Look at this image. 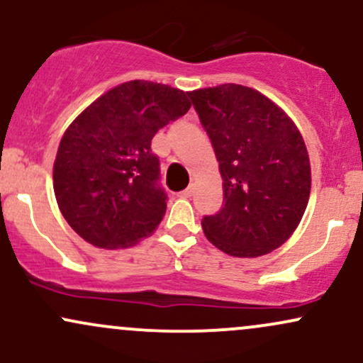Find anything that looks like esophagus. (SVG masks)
<instances>
[{
    "mask_svg": "<svg viewBox=\"0 0 363 363\" xmlns=\"http://www.w3.org/2000/svg\"><path fill=\"white\" fill-rule=\"evenodd\" d=\"M193 193H194V184H189L184 191H181V193H179V196H181V198H191Z\"/></svg>",
    "mask_w": 363,
    "mask_h": 363,
    "instance_id": "esophagus-1",
    "label": "esophagus"
}]
</instances>
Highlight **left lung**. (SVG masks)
Instances as JSON below:
<instances>
[{"instance_id":"obj_1","label":"left lung","mask_w":363,"mask_h":363,"mask_svg":"<svg viewBox=\"0 0 363 363\" xmlns=\"http://www.w3.org/2000/svg\"><path fill=\"white\" fill-rule=\"evenodd\" d=\"M187 95L223 179L222 210L201 220L206 239L235 257L272 252L294 234L309 203L311 164L301 131L249 86L225 83Z\"/></svg>"}]
</instances>
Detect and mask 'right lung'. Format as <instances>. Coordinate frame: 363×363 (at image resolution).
I'll use <instances>...</instances> for the list:
<instances>
[{
	"label": "right lung",
	"mask_w": 363,
	"mask_h": 363,
	"mask_svg": "<svg viewBox=\"0 0 363 363\" xmlns=\"http://www.w3.org/2000/svg\"><path fill=\"white\" fill-rule=\"evenodd\" d=\"M186 91L133 80L99 97L69 124L52 179L69 227L95 247H129L158 227L167 208L152 138L189 111Z\"/></svg>",
	"instance_id": "1"
}]
</instances>
